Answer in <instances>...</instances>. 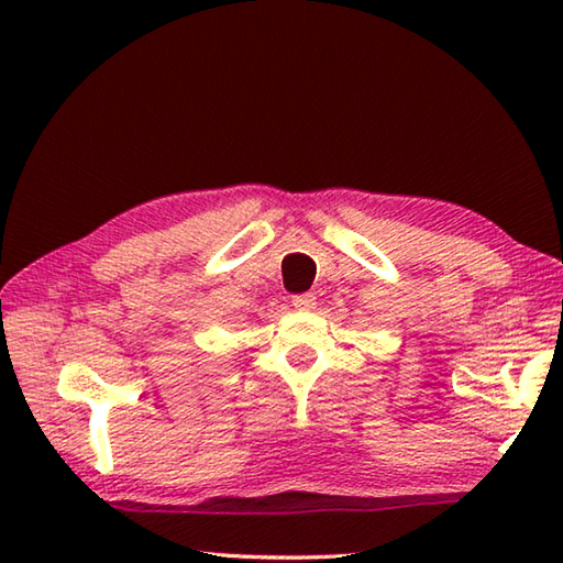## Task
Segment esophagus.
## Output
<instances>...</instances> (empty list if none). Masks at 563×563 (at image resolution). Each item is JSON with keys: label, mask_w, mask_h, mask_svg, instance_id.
<instances>
[{"label": "esophagus", "mask_w": 563, "mask_h": 563, "mask_svg": "<svg viewBox=\"0 0 563 563\" xmlns=\"http://www.w3.org/2000/svg\"><path fill=\"white\" fill-rule=\"evenodd\" d=\"M314 295H295L292 297V307L300 309V312H309V309H314Z\"/></svg>", "instance_id": "34e87169"}]
</instances>
